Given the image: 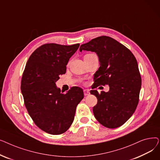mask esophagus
<instances>
[{"mask_svg": "<svg viewBox=\"0 0 160 160\" xmlns=\"http://www.w3.org/2000/svg\"><path fill=\"white\" fill-rule=\"evenodd\" d=\"M83 94H84L85 96H88L90 94V92L89 90H87V89H85L83 90Z\"/></svg>", "mask_w": 160, "mask_h": 160, "instance_id": "esophagus-1", "label": "esophagus"}]
</instances>
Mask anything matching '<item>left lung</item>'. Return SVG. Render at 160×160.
<instances>
[{"instance_id":"obj_1","label":"left lung","mask_w":160,"mask_h":160,"mask_svg":"<svg viewBox=\"0 0 160 160\" xmlns=\"http://www.w3.org/2000/svg\"><path fill=\"white\" fill-rule=\"evenodd\" d=\"M95 52L100 67L94 74L92 89L108 85L110 90H91L98 102L93 108L96 119L108 128H118L135 112L139 102L141 78L136 59L130 50L115 39L100 36L80 47V51Z\"/></svg>"}]
</instances>
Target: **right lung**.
I'll return each mask as SVG.
<instances>
[{"label": "right lung", "instance_id": "obj_1", "mask_svg": "<svg viewBox=\"0 0 160 160\" xmlns=\"http://www.w3.org/2000/svg\"><path fill=\"white\" fill-rule=\"evenodd\" d=\"M79 46L41 45L30 56L22 74L21 90L28 114L37 127L52 135L69 128L76 108L83 98V89L79 87H72L63 93L56 86Z\"/></svg>", "mask_w": 160, "mask_h": 160}]
</instances>
